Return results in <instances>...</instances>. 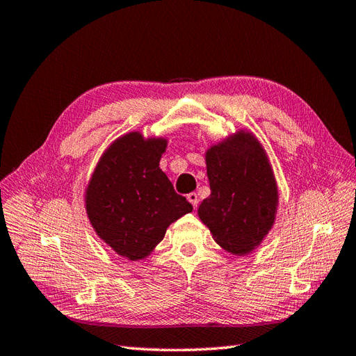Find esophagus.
<instances>
[{
    "label": "esophagus",
    "mask_w": 356,
    "mask_h": 356,
    "mask_svg": "<svg viewBox=\"0 0 356 356\" xmlns=\"http://www.w3.org/2000/svg\"><path fill=\"white\" fill-rule=\"evenodd\" d=\"M186 198H188V202L193 204V207L195 209L197 206H198V195L195 194V193H191V194H188L186 195Z\"/></svg>",
    "instance_id": "esophagus-1"
}]
</instances>
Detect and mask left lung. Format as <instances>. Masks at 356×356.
<instances>
[{
    "label": "left lung",
    "instance_id": "8db88e82",
    "mask_svg": "<svg viewBox=\"0 0 356 356\" xmlns=\"http://www.w3.org/2000/svg\"><path fill=\"white\" fill-rule=\"evenodd\" d=\"M211 195L198 218L221 248L247 256L265 241L278 211V185L268 153L251 131L239 129L204 153Z\"/></svg>",
    "mask_w": 356,
    "mask_h": 356
}]
</instances>
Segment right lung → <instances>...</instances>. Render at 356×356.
<instances>
[{"mask_svg":"<svg viewBox=\"0 0 356 356\" xmlns=\"http://www.w3.org/2000/svg\"><path fill=\"white\" fill-rule=\"evenodd\" d=\"M168 140L140 131L118 136L86 186L88 221L100 241L129 261L149 257L168 227L193 211L159 168Z\"/></svg>","mask_w":356,"mask_h":356,"instance_id":"1","label":"right lung"}]
</instances>
